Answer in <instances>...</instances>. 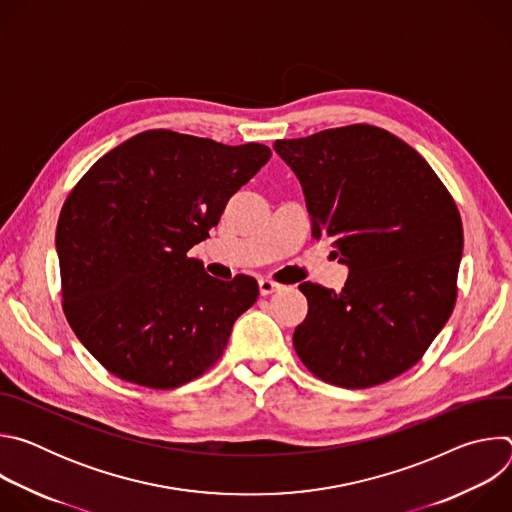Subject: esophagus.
<instances>
[{
    "instance_id": "esophagus-1",
    "label": "esophagus",
    "mask_w": 512,
    "mask_h": 512,
    "mask_svg": "<svg viewBox=\"0 0 512 512\" xmlns=\"http://www.w3.org/2000/svg\"><path fill=\"white\" fill-rule=\"evenodd\" d=\"M281 287H283V285L277 283V281H273V279H267V277L259 279V294H261V296H271V294H275V291H279Z\"/></svg>"
}]
</instances>
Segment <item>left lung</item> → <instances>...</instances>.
Masks as SVG:
<instances>
[{
    "label": "left lung",
    "instance_id": "1",
    "mask_svg": "<svg viewBox=\"0 0 512 512\" xmlns=\"http://www.w3.org/2000/svg\"><path fill=\"white\" fill-rule=\"evenodd\" d=\"M273 150L302 184L312 237L332 239L350 269L340 291L300 285V360L344 389L399 377L456 306L464 231L452 194L411 145L367 123L277 139Z\"/></svg>",
    "mask_w": 512,
    "mask_h": 512
}]
</instances>
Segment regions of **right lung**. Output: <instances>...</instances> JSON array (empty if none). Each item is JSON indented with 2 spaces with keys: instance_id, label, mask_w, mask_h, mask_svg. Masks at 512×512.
<instances>
[{
  "instance_id": "add662e5",
  "label": "right lung",
  "mask_w": 512,
  "mask_h": 512,
  "mask_svg": "<svg viewBox=\"0 0 512 512\" xmlns=\"http://www.w3.org/2000/svg\"><path fill=\"white\" fill-rule=\"evenodd\" d=\"M269 158L263 143L150 129L70 190L56 225L62 310L111 375L176 389L223 356L259 285L249 275L214 279L188 251Z\"/></svg>"
}]
</instances>
